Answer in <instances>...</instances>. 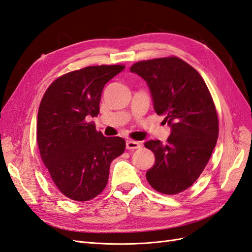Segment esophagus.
I'll return each mask as SVG.
<instances>
[{"label": "esophagus", "instance_id": "1", "mask_svg": "<svg viewBox=\"0 0 252 252\" xmlns=\"http://www.w3.org/2000/svg\"><path fill=\"white\" fill-rule=\"evenodd\" d=\"M141 147V144L136 141L132 140H128L126 141V148L127 149H138Z\"/></svg>", "mask_w": 252, "mask_h": 252}]
</instances>
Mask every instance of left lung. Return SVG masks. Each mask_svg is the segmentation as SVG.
I'll list each match as a JSON object with an SVG mask.
<instances>
[{
	"mask_svg": "<svg viewBox=\"0 0 252 252\" xmlns=\"http://www.w3.org/2000/svg\"><path fill=\"white\" fill-rule=\"evenodd\" d=\"M130 71L147 83L156 112L171 129L166 144L145 143L156 157L146 179L157 191L177 194L200 177L216 147L219 120L211 94L200 73L177 57L141 61Z\"/></svg>",
	"mask_w": 252,
	"mask_h": 252,
	"instance_id": "8db88e82",
	"label": "left lung"
}]
</instances>
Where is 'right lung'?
<instances>
[{"instance_id": "obj_1", "label": "right lung", "mask_w": 252, "mask_h": 252, "mask_svg": "<svg viewBox=\"0 0 252 252\" xmlns=\"http://www.w3.org/2000/svg\"><path fill=\"white\" fill-rule=\"evenodd\" d=\"M124 68L88 66L66 73L51 84L41 101L36 127L40 155L57 188L73 201L100 194L111 162L125 150L124 139L106 138L88 122L100 112L105 84Z\"/></svg>"}]
</instances>
